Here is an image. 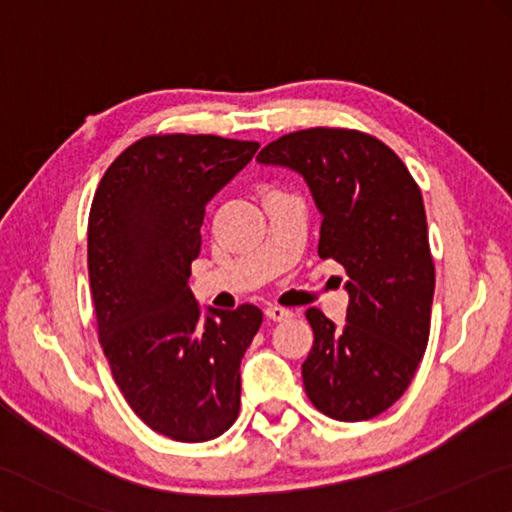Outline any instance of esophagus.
Segmentation results:
<instances>
[{
  "label": "esophagus",
  "mask_w": 512,
  "mask_h": 512,
  "mask_svg": "<svg viewBox=\"0 0 512 512\" xmlns=\"http://www.w3.org/2000/svg\"><path fill=\"white\" fill-rule=\"evenodd\" d=\"M265 315H267V319H272V321H285V319L292 317V312L288 308H281V306H267Z\"/></svg>",
  "instance_id": "obj_1"
}]
</instances>
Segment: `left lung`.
<instances>
[{
  "mask_svg": "<svg viewBox=\"0 0 512 512\" xmlns=\"http://www.w3.org/2000/svg\"><path fill=\"white\" fill-rule=\"evenodd\" d=\"M256 159L306 179L324 218L319 256L348 274L342 328L306 312L308 398L342 423L380 416L407 391L429 339L436 274L420 188L396 152L360 130L290 132Z\"/></svg>",
  "mask_w": 512,
  "mask_h": 512,
  "instance_id": "left-lung-1",
  "label": "left lung"
}]
</instances>
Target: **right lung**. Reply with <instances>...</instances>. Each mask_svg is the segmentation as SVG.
I'll use <instances>...</instances> for the list:
<instances>
[{
  "instance_id": "1",
  "label": "right lung",
  "mask_w": 512,
  "mask_h": 512,
  "mask_svg": "<svg viewBox=\"0 0 512 512\" xmlns=\"http://www.w3.org/2000/svg\"><path fill=\"white\" fill-rule=\"evenodd\" d=\"M256 150L215 134H150L112 161L89 211L98 342L134 414L179 443L211 441L238 418L240 360L263 324L251 303L202 317L188 288L206 204Z\"/></svg>"
}]
</instances>
